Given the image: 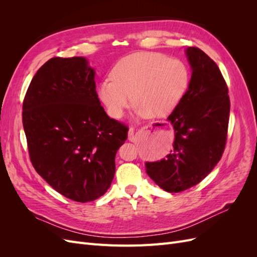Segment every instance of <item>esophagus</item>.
Segmentation results:
<instances>
[{"mask_svg":"<svg viewBox=\"0 0 257 257\" xmlns=\"http://www.w3.org/2000/svg\"><path fill=\"white\" fill-rule=\"evenodd\" d=\"M128 141L131 142L134 141V127H131L128 130Z\"/></svg>","mask_w":257,"mask_h":257,"instance_id":"34e87169","label":"esophagus"}]
</instances>
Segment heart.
<instances>
[{
  "label": "heart",
  "instance_id": "obj_1",
  "mask_svg": "<svg viewBox=\"0 0 257 257\" xmlns=\"http://www.w3.org/2000/svg\"><path fill=\"white\" fill-rule=\"evenodd\" d=\"M190 78V69L180 59L161 52H136L116 62L110 79L99 83L97 96L113 119L121 118L132 99L147 118H162L181 103Z\"/></svg>",
  "mask_w": 257,
  "mask_h": 257
}]
</instances>
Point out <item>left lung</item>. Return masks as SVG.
Segmentation results:
<instances>
[{
	"instance_id": "left-lung-1",
	"label": "left lung",
	"mask_w": 257,
	"mask_h": 257,
	"mask_svg": "<svg viewBox=\"0 0 257 257\" xmlns=\"http://www.w3.org/2000/svg\"><path fill=\"white\" fill-rule=\"evenodd\" d=\"M186 56L192 67L189 89L168 116L176 133L174 150L146 163L148 176L169 193L205 179L221 160L227 139L230 102L220 68L197 47H189Z\"/></svg>"
}]
</instances>
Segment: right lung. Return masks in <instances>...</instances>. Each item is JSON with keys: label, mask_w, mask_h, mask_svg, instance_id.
Instances as JSON below:
<instances>
[{"label": "right lung", "mask_w": 257, "mask_h": 257, "mask_svg": "<svg viewBox=\"0 0 257 257\" xmlns=\"http://www.w3.org/2000/svg\"><path fill=\"white\" fill-rule=\"evenodd\" d=\"M94 75L82 57L52 58L34 75L22 106L33 167L78 203L95 200L109 189L115 153L128 132L100 106Z\"/></svg>", "instance_id": "right-lung-1"}]
</instances>
